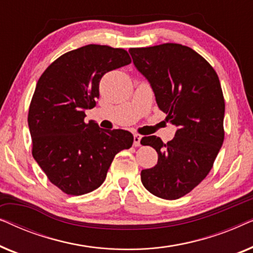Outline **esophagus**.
<instances>
[{
    "label": "esophagus",
    "mask_w": 253,
    "mask_h": 253,
    "mask_svg": "<svg viewBox=\"0 0 253 253\" xmlns=\"http://www.w3.org/2000/svg\"><path fill=\"white\" fill-rule=\"evenodd\" d=\"M140 140H141V136L138 133L133 134V145L134 146H140Z\"/></svg>",
    "instance_id": "34e87169"
}]
</instances>
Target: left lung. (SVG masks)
<instances>
[{
    "instance_id": "8db88e82",
    "label": "left lung",
    "mask_w": 253,
    "mask_h": 253,
    "mask_svg": "<svg viewBox=\"0 0 253 253\" xmlns=\"http://www.w3.org/2000/svg\"><path fill=\"white\" fill-rule=\"evenodd\" d=\"M137 70L150 82L158 107L177 126L165 144L157 136L141 138L158 164L141 170V183L162 199L175 200L209 175L224 139V99L219 77L205 58L179 43L130 48Z\"/></svg>"
}]
</instances>
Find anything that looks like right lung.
Listing matches in <instances>:
<instances>
[{"label":"right lung","instance_id":"1","mask_svg":"<svg viewBox=\"0 0 253 253\" xmlns=\"http://www.w3.org/2000/svg\"><path fill=\"white\" fill-rule=\"evenodd\" d=\"M131 63L126 50L87 44L55 60L37 83L29 109L32 155L61 191L82 196L106 179L115 155L132 146L129 131L86 123L106 72Z\"/></svg>","mask_w":253,"mask_h":253}]
</instances>
